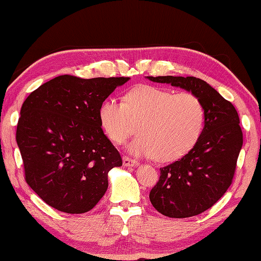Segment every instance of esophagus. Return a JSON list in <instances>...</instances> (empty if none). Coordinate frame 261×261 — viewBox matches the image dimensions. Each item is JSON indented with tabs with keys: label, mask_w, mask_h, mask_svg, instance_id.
<instances>
[{
	"label": "esophagus",
	"mask_w": 261,
	"mask_h": 261,
	"mask_svg": "<svg viewBox=\"0 0 261 261\" xmlns=\"http://www.w3.org/2000/svg\"><path fill=\"white\" fill-rule=\"evenodd\" d=\"M122 164H123V166H126V167H133V166L139 165L138 162L134 161V159L129 158V157H127V156L122 158Z\"/></svg>",
	"instance_id": "1"
}]
</instances>
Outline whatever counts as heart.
I'll return each mask as SVG.
<instances>
[{"label":"heart","instance_id":"b5f03b06","mask_svg":"<svg viewBox=\"0 0 261 261\" xmlns=\"http://www.w3.org/2000/svg\"><path fill=\"white\" fill-rule=\"evenodd\" d=\"M100 126L108 138L122 144L140 123L141 134L128 144L135 156L157 157L167 163L180 159L198 142L205 123V109L190 93L173 95L154 86H139L125 98H108L98 110Z\"/></svg>","mask_w":261,"mask_h":261}]
</instances>
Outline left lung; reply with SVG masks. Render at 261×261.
Instances as JSON below:
<instances>
[{
    "mask_svg": "<svg viewBox=\"0 0 261 261\" xmlns=\"http://www.w3.org/2000/svg\"><path fill=\"white\" fill-rule=\"evenodd\" d=\"M194 94L205 109L198 142L179 161L161 168L149 198L159 213L170 218L197 216L213 206L231 185L243 134L236 109L207 82L195 76H147Z\"/></svg>",
    "mask_w": 261,
    "mask_h": 261,
    "instance_id": "1",
    "label": "left lung"
}]
</instances>
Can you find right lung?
<instances>
[{
	"label": "right lung",
	"instance_id": "1",
	"mask_svg": "<svg viewBox=\"0 0 261 261\" xmlns=\"http://www.w3.org/2000/svg\"><path fill=\"white\" fill-rule=\"evenodd\" d=\"M128 80L59 75L22 103L16 140L25 179L49 206L80 214L104 196L109 172L122 161L104 134L98 110Z\"/></svg>",
	"mask_w": 261,
	"mask_h": 261
}]
</instances>
